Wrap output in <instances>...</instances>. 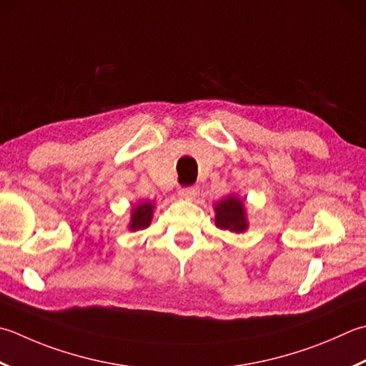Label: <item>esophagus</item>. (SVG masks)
Returning a JSON list of instances; mask_svg holds the SVG:
<instances>
[{"label":"esophagus","mask_w":366,"mask_h":366,"mask_svg":"<svg viewBox=\"0 0 366 366\" xmlns=\"http://www.w3.org/2000/svg\"><path fill=\"white\" fill-rule=\"evenodd\" d=\"M198 193H199L198 187H184L181 189V192H179V195H181V198L184 199H193L197 198Z\"/></svg>","instance_id":"34e87169"}]
</instances>
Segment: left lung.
Listing matches in <instances>:
<instances>
[{
  "label": "left lung",
  "instance_id": "left-lung-1",
  "mask_svg": "<svg viewBox=\"0 0 366 366\" xmlns=\"http://www.w3.org/2000/svg\"><path fill=\"white\" fill-rule=\"evenodd\" d=\"M216 225L220 230L241 233L247 228L242 199L228 197L216 204Z\"/></svg>",
  "mask_w": 366,
  "mask_h": 366
}]
</instances>
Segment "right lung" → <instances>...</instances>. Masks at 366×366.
<instances>
[{
	"label": "right lung",
	"instance_id": "add662e5",
	"mask_svg": "<svg viewBox=\"0 0 366 366\" xmlns=\"http://www.w3.org/2000/svg\"><path fill=\"white\" fill-rule=\"evenodd\" d=\"M152 211L154 206L150 203H142L138 207H134L130 222L132 230H144V228H147L150 225V220H152Z\"/></svg>",
	"mask_w": 366,
	"mask_h": 366
}]
</instances>
